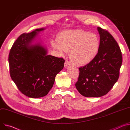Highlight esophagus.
<instances>
[{
  "label": "esophagus",
  "mask_w": 130,
  "mask_h": 130,
  "mask_svg": "<svg viewBox=\"0 0 130 130\" xmlns=\"http://www.w3.org/2000/svg\"><path fill=\"white\" fill-rule=\"evenodd\" d=\"M71 64V63L70 61H69L66 60L65 61V62H64V67H67L68 66H70Z\"/></svg>",
  "instance_id": "1"
}]
</instances>
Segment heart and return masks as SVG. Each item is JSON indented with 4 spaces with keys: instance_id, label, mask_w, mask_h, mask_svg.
<instances>
[{
    "instance_id": "b5f03b06",
    "label": "heart",
    "mask_w": 130,
    "mask_h": 130,
    "mask_svg": "<svg viewBox=\"0 0 130 130\" xmlns=\"http://www.w3.org/2000/svg\"><path fill=\"white\" fill-rule=\"evenodd\" d=\"M57 42L52 41V47L60 55L70 52V57L76 64L83 66L91 62L100 48V40L94 34L83 30H69L60 32Z\"/></svg>"
}]
</instances>
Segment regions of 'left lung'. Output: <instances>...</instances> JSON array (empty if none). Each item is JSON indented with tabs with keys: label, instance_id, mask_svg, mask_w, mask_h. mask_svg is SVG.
I'll return each instance as SVG.
<instances>
[{
	"label": "left lung",
	"instance_id": "obj_1",
	"mask_svg": "<svg viewBox=\"0 0 130 130\" xmlns=\"http://www.w3.org/2000/svg\"><path fill=\"white\" fill-rule=\"evenodd\" d=\"M100 48L94 58L79 68L75 87L86 97H100L106 94L119 77L122 53L117 42L106 30L98 27Z\"/></svg>",
	"mask_w": 130,
	"mask_h": 130
}]
</instances>
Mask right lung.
I'll list each match as a JSON object with an SVG mask.
<instances>
[{"instance_id":"1","label":"right lung","mask_w":130,"mask_h":130,"mask_svg":"<svg viewBox=\"0 0 130 130\" xmlns=\"http://www.w3.org/2000/svg\"><path fill=\"white\" fill-rule=\"evenodd\" d=\"M44 29L22 34L14 42L9 55L12 79L23 94L32 98L47 94L65 61L62 58L47 55L46 49L39 44H31L37 32Z\"/></svg>"}]
</instances>
